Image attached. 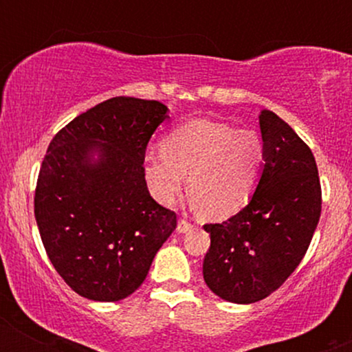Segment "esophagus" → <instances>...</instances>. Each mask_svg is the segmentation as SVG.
<instances>
[{"mask_svg": "<svg viewBox=\"0 0 352 352\" xmlns=\"http://www.w3.org/2000/svg\"><path fill=\"white\" fill-rule=\"evenodd\" d=\"M192 228V225H190L189 221H187V219H179V225H177V232L179 233H187L189 232V230Z\"/></svg>", "mask_w": 352, "mask_h": 352, "instance_id": "1", "label": "esophagus"}]
</instances>
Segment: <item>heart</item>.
<instances>
[{
    "label": "heart",
    "mask_w": 352,
    "mask_h": 352,
    "mask_svg": "<svg viewBox=\"0 0 352 352\" xmlns=\"http://www.w3.org/2000/svg\"><path fill=\"white\" fill-rule=\"evenodd\" d=\"M265 143L254 129L192 119L170 131L162 151L144 160V177L162 204H173L189 184L190 204L209 219L230 218L252 201L262 179Z\"/></svg>",
    "instance_id": "1"
}]
</instances>
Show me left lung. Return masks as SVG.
Masks as SVG:
<instances>
[{"label": "left lung", "instance_id": "1", "mask_svg": "<svg viewBox=\"0 0 352 352\" xmlns=\"http://www.w3.org/2000/svg\"><path fill=\"white\" fill-rule=\"evenodd\" d=\"M265 163L258 189L240 212L204 225L211 245L202 262L206 285L219 298L248 305L274 293L308 250L322 211L314 153L279 116H258Z\"/></svg>", "mask_w": 352, "mask_h": 352}]
</instances>
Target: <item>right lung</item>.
Segmentation results:
<instances>
[{
    "instance_id": "obj_1",
    "label": "right lung",
    "mask_w": 352,
    "mask_h": 352,
    "mask_svg": "<svg viewBox=\"0 0 352 352\" xmlns=\"http://www.w3.org/2000/svg\"><path fill=\"white\" fill-rule=\"evenodd\" d=\"M166 112L162 102L113 97L74 117L49 144L35 219L49 261L80 296H129L177 228L175 212L150 196L143 166Z\"/></svg>"
}]
</instances>
